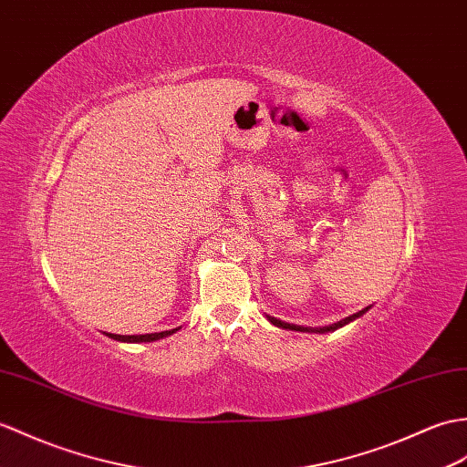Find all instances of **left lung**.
I'll return each instance as SVG.
<instances>
[{
	"label": "left lung",
	"instance_id": "left-lung-1",
	"mask_svg": "<svg viewBox=\"0 0 467 467\" xmlns=\"http://www.w3.org/2000/svg\"><path fill=\"white\" fill-rule=\"evenodd\" d=\"M368 308H370V306H366L364 310H360V312L352 314V317H346L344 320H340V322H334V324H330V327H322V328L296 327V324H288V322H283V320H278V318H275V317H268V314H266V318H268L270 322H273L275 327H278V328H285V330H296V332H317V334H324V332H334V330H338V328L346 327V324H348V322H352V320H356V318H360L364 312H368Z\"/></svg>",
	"mask_w": 467,
	"mask_h": 467
}]
</instances>
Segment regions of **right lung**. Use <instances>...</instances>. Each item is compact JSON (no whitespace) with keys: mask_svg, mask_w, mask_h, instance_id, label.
Segmentation results:
<instances>
[{"mask_svg":"<svg viewBox=\"0 0 467 467\" xmlns=\"http://www.w3.org/2000/svg\"><path fill=\"white\" fill-rule=\"evenodd\" d=\"M179 328H172V330H165V332H153V334H133V336H123V334H107L109 338L119 340V342H153V340H161V338H167V336L175 334Z\"/></svg>","mask_w":467,"mask_h":467,"instance_id":"1","label":"right lung"}]
</instances>
